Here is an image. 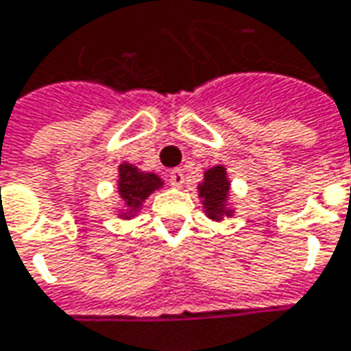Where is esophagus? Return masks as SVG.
<instances>
[{
	"label": "esophagus",
	"instance_id": "34e87169",
	"mask_svg": "<svg viewBox=\"0 0 351 351\" xmlns=\"http://www.w3.org/2000/svg\"><path fill=\"white\" fill-rule=\"evenodd\" d=\"M183 181H185V178H183V171H181L180 168H176V170L170 171L171 187H181V185H183Z\"/></svg>",
	"mask_w": 351,
	"mask_h": 351
}]
</instances>
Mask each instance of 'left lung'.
<instances>
[{
    "label": "left lung",
    "mask_w": 351,
    "mask_h": 351,
    "mask_svg": "<svg viewBox=\"0 0 351 351\" xmlns=\"http://www.w3.org/2000/svg\"><path fill=\"white\" fill-rule=\"evenodd\" d=\"M201 203H203L204 214L214 220L220 222L224 218L234 216V208L230 206V180L228 171L222 164L213 166L204 171L203 181L197 187Z\"/></svg>",
    "instance_id": "8db88e82"
}]
</instances>
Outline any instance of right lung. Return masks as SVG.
Segmentation results:
<instances>
[{
  "mask_svg": "<svg viewBox=\"0 0 351 351\" xmlns=\"http://www.w3.org/2000/svg\"><path fill=\"white\" fill-rule=\"evenodd\" d=\"M117 171H119L117 173V193H119V199L123 201V206H125L119 213V216L129 220V218L137 216L143 203L152 193L158 191L164 185V181L156 173L141 171L137 166H133L129 162L119 164Z\"/></svg>",
  "mask_w": 351,
  "mask_h": 351,
  "instance_id": "obj_1",
  "label": "right lung"
}]
</instances>
